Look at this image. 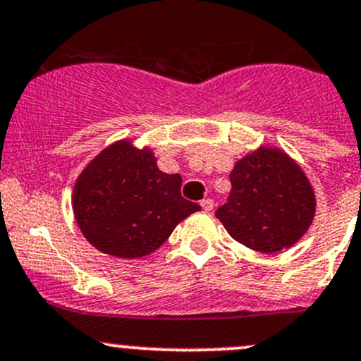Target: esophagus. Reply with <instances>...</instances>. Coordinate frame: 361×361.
<instances>
[{"label":"esophagus","instance_id":"1","mask_svg":"<svg viewBox=\"0 0 361 361\" xmlns=\"http://www.w3.org/2000/svg\"><path fill=\"white\" fill-rule=\"evenodd\" d=\"M200 205H202V208L205 212H210L212 208H214V200H210V198H205V200H202V202H200Z\"/></svg>","mask_w":361,"mask_h":361}]
</instances>
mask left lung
<instances>
[{
	"mask_svg": "<svg viewBox=\"0 0 361 361\" xmlns=\"http://www.w3.org/2000/svg\"><path fill=\"white\" fill-rule=\"evenodd\" d=\"M229 180L228 203L215 217L245 247L273 254L307 231L317 207L314 192L287 154L262 147L240 159Z\"/></svg>",
	"mask_w": 361,
	"mask_h": 361,
	"instance_id": "left-lung-1",
	"label": "left lung"
}]
</instances>
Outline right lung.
<instances>
[{
  "label": "right lung",
  "mask_w": 361,
  "mask_h": 361,
  "mask_svg": "<svg viewBox=\"0 0 361 361\" xmlns=\"http://www.w3.org/2000/svg\"><path fill=\"white\" fill-rule=\"evenodd\" d=\"M179 173H165L149 149L113 144L78 177L73 210L85 238L104 254L135 259L165 243L200 210L180 195Z\"/></svg>",
  "instance_id": "1"
}]
</instances>
